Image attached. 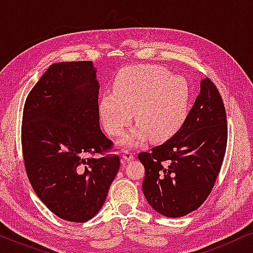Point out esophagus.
I'll return each mask as SVG.
<instances>
[{"label": "esophagus", "instance_id": "1", "mask_svg": "<svg viewBox=\"0 0 253 253\" xmlns=\"http://www.w3.org/2000/svg\"><path fill=\"white\" fill-rule=\"evenodd\" d=\"M122 159H123L124 162L133 160V159H134V153H133V152H131V151H124L123 154H122Z\"/></svg>", "mask_w": 253, "mask_h": 253}]
</instances>
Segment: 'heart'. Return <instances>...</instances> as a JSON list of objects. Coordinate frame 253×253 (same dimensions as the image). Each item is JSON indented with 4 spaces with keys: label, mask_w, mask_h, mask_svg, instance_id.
Here are the masks:
<instances>
[{
    "label": "heart",
    "mask_w": 253,
    "mask_h": 253,
    "mask_svg": "<svg viewBox=\"0 0 253 253\" xmlns=\"http://www.w3.org/2000/svg\"><path fill=\"white\" fill-rule=\"evenodd\" d=\"M191 88L182 76L157 65L123 69L114 81L113 92L99 100V113L107 132L120 136L133 119L138 126L121 140L136 146L148 137L166 140L184 124Z\"/></svg>",
    "instance_id": "b5f03b06"
}]
</instances>
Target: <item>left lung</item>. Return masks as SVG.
I'll list each match as a JSON object with an SVG mask.
<instances>
[{"label":"left lung","mask_w":253,"mask_h":253,"mask_svg":"<svg viewBox=\"0 0 253 253\" xmlns=\"http://www.w3.org/2000/svg\"><path fill=\"white\" fill-rule=\"evenodd\" d=\"M227 138L222 98L205 78L181 129L150 153L138 155L145 167L143 192L152 209L167 217H181L200 207L219 175Z\"/></svg>","instance_id":"8db88e82"}]
</instances>
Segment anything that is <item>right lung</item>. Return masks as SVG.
I'll use <instances>...</instances> for the list:
<instances>
[{"label": "right lung", "instance_id": "1", "mask_svg": "<svg viewBox=\"0 0 253 253\" xmlns=\"http://www.w3.org/2000/svg\"><path fill=\"white\" fill-rule=\"evenodd\" d=\"M99 82L92 61L51 64L27 95L22 147L27 177L61 219L85 222L101 209L120 169L100 129Z\"/></svg>", "mask_w": 253, "mask_h": 253}]
</instances>
